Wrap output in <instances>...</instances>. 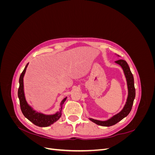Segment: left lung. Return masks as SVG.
Segmentation results:
<instances>
[{
    "label": "left lung",
    "instance_id": "left-lung-1",
    "mask_svg": "<svg viewBox=\"0 0 155 155\" xmlns=\"http://www.w3.org/2000/svg\"><path fill=\"white\" fill-rule=\"evenodd\" d=\"M115 63L120 65L121 67L123 69V71L126 78L127 85L128 96L123 109L121 110L119 113L116 114L114 116L111 117L110 119L107 120L106 121H100V120H97L92 118H89V120L92 121V122L101 126L110 127V126L115 125L116 124L119 122L120 121L124 119L125 117H126L129 114V112H130L131 109H132L133 101L135 97L136 93H135V88H134V78L133 76V74L130 72V70L129 68L127 63L125 60H123V59L116 61Z\"/></svg>",
    "mask_w": 155,
    "mask_h": 155
}]
</instances>
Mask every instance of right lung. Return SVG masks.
Here are the masks:
<instances>
[{"mask_svg":"<svg viewBox=\"0 0 155 155\" xmlns=\"http://www.w3.org/2000/svg\"><path fill=\"white\" fill-rule=\"evenodd\" d=\"M28 65V63L26 65L24 70L21 73L19 78V88L18 89V97L19 99L21 111L23 115L34 125L41 127H48L55 122L56 121H58L60 118V117L61 116L63 105L64 101H66L67 97H64L61 102V108L59 109V111L57 112L54 114H45L33 109V108L28 104L24 92L23 78H24Z\"/></svg>","mask_w":155,"mask_h":155,"instance_id":"1","label":"right lung"}]
</instances>
